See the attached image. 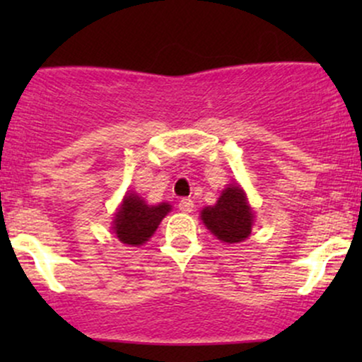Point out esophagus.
Segmentation results:
<instances>
[{
  "label": "esophagus",
  "instance_id": "esophagus-1",
  "mask_svg": "<svg viewBox=\"0 0 362 362\" xmlns=\"http://www.w3.org/2000/svg\"><path fill=\"white\" fill-rule=\"evenodd\" d=\"M178 209H180L182 213H192V211H194V201H192V199H182V201L178 202Z\"/></svg>",
  "mask_w": 362,
  "mask_h": 362
}]
</instances>
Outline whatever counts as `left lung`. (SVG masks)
Masks as SVG:
<instances>
[{
	"label": "left lung",
	"mask_w": 362,
	"mask_h": 362,
	"mask_svg": "<svg viewBox=\"0 0 362 362\" xmlns=\"http://www.w3.org/2000/svg\"><path fill=\"white\" fill-rule=\"evenodd\" d=\"M253 211L247 195L238 184H230L219 195L214 206L201 211V219L207 230L224 243H240L252 233Z\"/></svg>",
	"instance_id": "1"
}]
</instances>
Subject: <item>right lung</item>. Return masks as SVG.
<instances>
[{"mask_svg": "<svg viewBox=\"0 0 362 362\" xmlns=\"http://www.w3.org/2000/svg\"><path fill=\"white\" fill-rule=\"evenodd\" d=\"M172 211L168 202H160L158 206H148L143 197L136 192L124 195V201L115 213L114 230L119 242L131 247H139L146 243L156 231L161 219Z\"/></svg>", "mask_w": 362, "mask_h": 362, "instance_id": "1", "label": "right lung"}]
</instances>
